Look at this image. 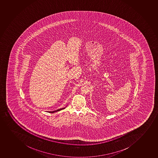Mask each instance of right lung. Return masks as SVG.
<instances>
[{
  "mask_svg": "<svg viewBox=\"0 0 158 158\" xmlns=\"http://www.w3.org/2000/svg\"><path fill=\"white\" fill-rule=\"evenodd\" d=\"M65 109V108H63V109H59V110H54V111H52V112H49V113H54V112H58V111H59V110H63V109Z\"/></svg>",
  "mask_w": 158,
  "mask_h": 158,
  "instance_id": "add662e5",
  "label": "right lung"
}]
</instances>
